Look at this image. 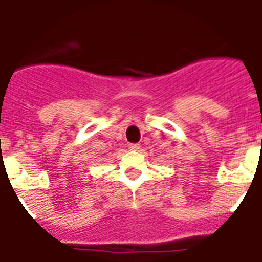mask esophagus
Listing matches in <instances>:
<instances>
[{"mask_svg":"<svg viewBox=\"0 0 262 262\" xmlns=\"http://www.w3.org/2000/svg\"><path fill=\"white\" fill-rule=\"evenodd\" d=\"M129 149H130V151H139L140 144H130V145H129Z\"/></svg>","mask_w":262,"mask_h":262,"instance_id":"obj_1","label":"esophagus"}]
</instances>
